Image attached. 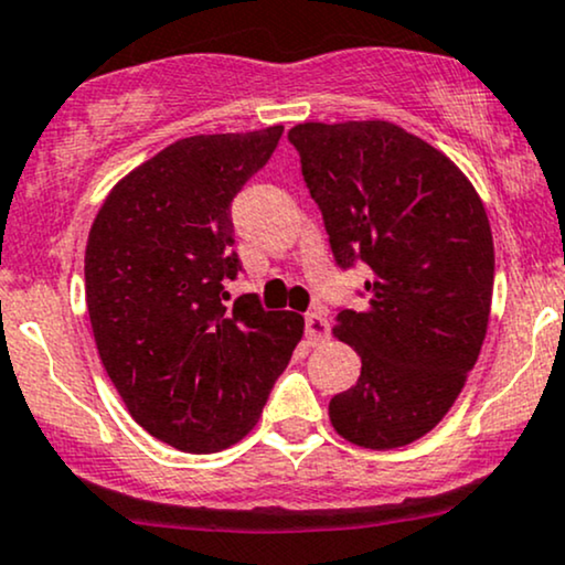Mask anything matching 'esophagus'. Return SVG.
<instances>
[{
    "label": "esophagus",
    "mask_w": 565,
    "mask_h": 565,
    "mask_svg": "<svg viewBox=\"0 0 565 565\" xmlns=\"http://www.w3.org/2000/svg\"><path fill=\"white\" fill-rule=\"evenodd\" d=\"M307 335L311 343H324L330 338V322L322 311H311V315H307Z\"/></svg>",
    "instance_id": "1"
}]
</instances>
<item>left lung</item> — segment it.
Masks as SVG:
<instances>
[{
    "label": "left lung",
    "instance_id": "left-lung-1",
    "mask_svg": "<svg viewBox=\"0 0 565 565\" xmlns=\"http://www.w3.org/2000/svg\"><path fill=\"white\" fill-rule=\"evenodd\" d=\"M288 139L338 267L370 269L367 307L338 311L333 328L362 373L330 399V423L356 447H407L449 413L487 338V211L441 150L391 121H307Z\"/></svg>",
    "mask_w": 565,
    "mask_h": 565
}]
</instances>
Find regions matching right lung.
<instances>
[{
	"mask_svg": "<svg viewBox=\"0 0 565 565\" xmlns=\"http://www.w3.org/2000/svg\"><path fill=\"white\" fill-rule=\"evenodd\" d=\"M282 126L195 135L129 171L105 198L84 256L103 367L135 420L169 447L209 455L262 417L303 335L296 311L235 298L230 205L269 161Z\"/></svg>",
	"mask_w": 565,
	"mask_h": 565,
	"instance_id": "add662e5",
	"label": "right lung"
}]
</instances>
